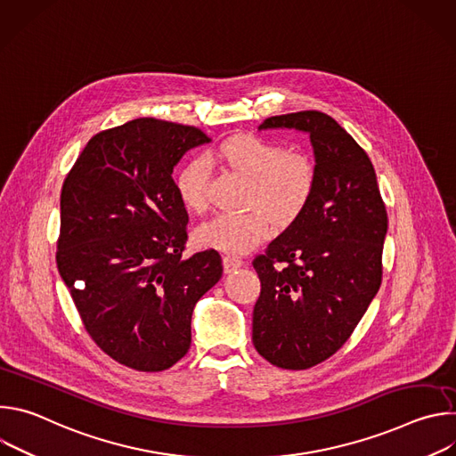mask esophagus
<instances>
[{
  "mask_svg": "<svg viewBox=\"0 0 456 456\" xmlns=\"http://www.w3.org/2000/svg\"><path fill=\"white\" fill-rule=\"evenodd\" d=\"M245 264H243V259L241 257H238V256H231V254H225L224 256V269H225V273L227 274H231V273H234V271H238V269H241Z\"/></svg>",
  "mask_w": 456,
  "mask_h": 456,
  "instance_id": "esophagus-1",
  "label": "esophagus"
}]
</instances>
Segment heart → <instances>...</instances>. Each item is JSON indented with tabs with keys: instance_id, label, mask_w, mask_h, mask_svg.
I'll list each match as a JSON object with an SVG mask.
<instances>
[{
	"instance_id": "heart-1",
	"label": "heart",
	"mask_w": 456,
	"mask_h": 456,
	"mask_svg": "<svg viewBox=\"0 0 456 456\" xmlns=\"http://www.w3.org/2000/svg\"><path fill=\"white\" fill-rule=\"evenodd\" d=\"M209 159L248 178L247 213L220 215L204 224L197 236L206 247L227 254H245L262 243L274 225L285 227L305 209L314 185L315 167L303 153H290L280 142L256 135H236L224 141ZM211 166L204 157L187 160L175 176L180 202L192 213L209 208Z\"/></svg>"
}]
</instances>
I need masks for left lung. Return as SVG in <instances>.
<instances>
[{
  "instance_id": "8db88e82",
  "label": "left lung",
  "mask_w": 456,
  "mask_h": 456,
  "mask_svg": "<svg viewBox=\"0 0 456 456\" xmlns=\"http://www.w3.org/2000/svg\"><path fill=\"white\" fill-rule=\"evenodd\" d=\"M257 129H296L314 150L308 204L252 262L262 281L254 348L278 368L306 370L348 341L379 292L386 208L368 155L327 113L278 115Z\"/></svg>"
}]
</instances>
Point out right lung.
Masks as SVG:
<instances>
[{
    "label": "right lung",
    "instance_id": "add662e5",
    "mask_svg": "<svg viewBox=\"0 0 456 456\" xmlns=\"http://www.w3.org/2000/svg\"><path fill=\"white\" fill-rule=\"evenodd\" d=\"M209 142L199 127L135 118L92 137L62 183L59 274L92 339L127 368L180 361L194 305L222 278L215 248L182 256L189 218L171 176Z\"/></svg>",
    "mask_w": 456,
    "mask_h": 456
}]
</instances>
